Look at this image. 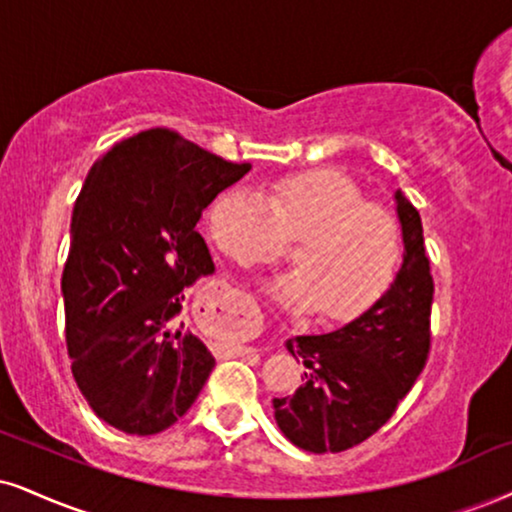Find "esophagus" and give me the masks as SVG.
<instances>
[{"mask_svg": "<svg viewBox=\"0 0 512 512\" xmlns=\"http://www.w3.org/2000/svg\"><path fill=\"white\" fill-rule=\"evenodd\" d=\"M204 306L208 313H213V318L230 332V337L237 344H232V351L242 353L244 342L256 332L258 327V315L256 306L251 304L244 296H223V294H208L204 296Z\"/></svg>", "mask_w": 512, "mask_h": 512, "instance_id": "34e87169", "label": "esophagus"}]
</instances>
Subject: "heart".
Returning a JSON list of instances; mask_svg holds the SVG:
<instances>
[{
	"instance_id": "obj_1",
	"label": "heart",
	"mask_w": 512,
	"mask_h": 512,
	"mask_svg": "<svg viewBox=\"0 0 512 512\" xmlns=\"http://www.w3.org/2000/svg\"><path fill=\"white\" fill-rule=\"evenodd\" d=\"M206 227L239 266L273 263L294 239L296 270L270 292L294 311L315 306L332 323L370 311L394 285L403 256L399 218L334 170L287 175L266 197L249 185L227 187L208 206Z\"/></svg>"
}]
</instances>
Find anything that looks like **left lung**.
I'll return each mask as SVG.
<instances>
[{"label":"left lung","mask_w":512,"mask_h":512,"mask_svg":"<svg viewBox=\"0 0 512 512\" xmlns=\"http://www.w3.org/2000/svg\"><path fill=\"white\" fill-rule=\"evenodd\" d=\"M396 211L406 251L389 292L339 330L287 342L308 372L294 394L273 399V408L285 437L304 451L363 444L396 413L430 356L434 280L422 220L403 192H396Z\"/></svg>","instance_id":"1"}]
</instances>
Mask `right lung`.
<instances>
[{
	"instance_id": "right-lung-1",
	"label": "right lung",
	"mask_w": 512,
	"mask_h": 512,
	"mask_svg": "<svg viewBox=\"0 0 512 512\" xmlns=\"http://www.w3.org/2000/svg\"><path fill=\"white\" fill-rule=\"evenodd\" d=\"M249 170L149 128L87 175L61 275L66 346L82 396L116 430H168L211 375L216 361L180 323L182 289L216 268L201 213Z\"/></svg>"
}]
</instances>
